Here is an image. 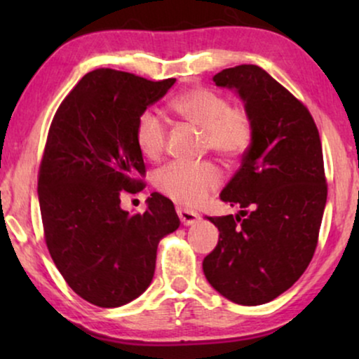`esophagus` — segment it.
<instances>
[{
	"label": "esophagus",
	"instance_id": "obj_1",
	"mask_svg": "<svg viewBox=\"0 0 359 359\" xmlns=\"http://www.w3.org/2000/svg\"><path fill=\"white\" fill-rule=\"evenodd\" d=\"M176 212H178V217L181 220V224L186 225V227H188V225H194L201 219V215L198 212H194V210L178 208V209H176Z\"/></svg>",
	"mask_w": 359,
	"mask_h": 359
}]
</instances>
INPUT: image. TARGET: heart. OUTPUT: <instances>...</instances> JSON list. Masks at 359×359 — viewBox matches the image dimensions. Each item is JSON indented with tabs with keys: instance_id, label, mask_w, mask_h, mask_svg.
<instances>
[{
	"instance_id": "obj_1",
	"label": "heart",
	"mask_w": 359,
	"mask_h": 359,
	"mask_svg": "<svg viewBox=\"0 0 359 359\" xmlns=\"http://www.w3.org/2000/svg\"><path fill=\"white\" fill-rule=\"evenodd\" d=\"M171 109L189 124L204 130L205 149L224 158H238L252 144L253 124L248 112L242 107L230 106L227 97L217 91L196 88L181 93L171 102ZM135 142L147 158L154 160L161 155L166 142V124L158 111L145 109L139 116ZM220 183L222 171L210 161H171L155 176V184L161 193L186 205L203 203Z\"/></svg>"
}]
</instances>
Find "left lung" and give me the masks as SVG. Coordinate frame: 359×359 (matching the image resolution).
<instances>
[{
  "label": "left lung",
  "instance_id": "left-lung-1",
  "mask_svg": "<svg viewBox=\"0 0 359 359\" xmlns=\"http://www.w3.org/2000/svg\"><path fill=\"white\" fill-rule=\"evenodd\" d=\"M212 80L242 100L253 139L220 193L238 214L208 217L219 242L203 269L225 299L259 306L287 291L316 252L327 204L320 137L307 107L263 68H225Z\"/></svg>",
  "mask_w": 359,
  "mask_h": 359
}]
</instances>
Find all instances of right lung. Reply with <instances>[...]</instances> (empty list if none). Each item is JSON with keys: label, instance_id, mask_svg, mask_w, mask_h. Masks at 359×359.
<instances>
[{"label": "right lung", "instance_id": "obj_1", "mask_svg": "<svg viewBox=\"0 0 359 359\" xmlns=\"http://www.w3.org/2000/svg\"><path fill=\"white\" fill-rule=\"evenodd\" d=\"M176 78L150 81L109 68L90 72L58 107L37 193L48 253L63 279L97 307H121L150 286L160 240L180 227L168 198L154 193L144 214L121 208L144 183L135 126Z\"/></svg>", "mask_w": 359, "mask_h": 359}]
</instances>
